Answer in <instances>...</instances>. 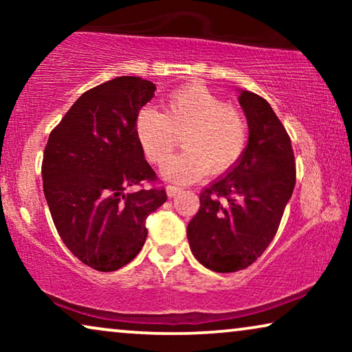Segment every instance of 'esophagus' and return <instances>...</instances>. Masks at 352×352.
<instances>
[{
	"label": "esophagus",
	"instance_id": "obj_1",
	"mask_svg": "<svg viewBox=\"0 0 352 352\" xmlns=\"http://www.w3.org/2000/svg\"><path fill=\"white\" fill-rule=\"evenodd\" d=\"M179 192H181V187H177V186H166L168 197H175L176 194H179Z\"/></svg>",
	"mask_w": 352,
	"mask_h": 352
}]
</instances>
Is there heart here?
Listing matches in <instances>:
<instances>
[{
	"label": "heart",
	"mask_w": 352,
	"mask_h": 352,
	"mask_svg": "<svg viewBox=\"0 0 352 352\" xmlns=\"http://www.w3.org/2000/svg\"><path fill=\"white\" fill-rule=\"evenodd\" d=\"M136 136L146 157L163 165L185 134L186 151L162 170L170 181L190 182L206 171L219 175L240 160L247 146L248 123L242 110L200 85L168 96L165 112L144 107L136 117Z\"/></svg>",
	"instance_id": "obj_1"
}]
</instances>
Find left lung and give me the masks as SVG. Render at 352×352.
<instances>
[{
	"mask_svg": "<svg viewBox=\"0 0 352 352\" xmlns=\"http://www.w3.org/2000/svg\"><path fill=\"white\" fill-rule=\"evenodd\" d=\"M248 144L228 175L200 194V208L187 226L194 256L214 272H237L272 242L295 189L292 141L266 99L242 91Z\"/></svg>",
	"mask_w": 352,
	"mask_h": 352,
	"instance_id": "obj_1",
	"label": "left lung"
}]
</instances>
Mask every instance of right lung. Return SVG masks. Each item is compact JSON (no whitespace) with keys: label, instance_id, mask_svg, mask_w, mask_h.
<instances>
[{"label":"right lung","instance_id":"1","mask_svg":"<svg viewBox=\"0 0 352 352\" xmlns=\"http://www.w3.org/2000/svg\"><path fill=\"white\" fill-rule=\"evenodd\" d=\"M155 85L118 76L86 91L52 129L43 155V190L65 247L100 272L133 261L146 219L166 201L136 136V117ZM139 185L141 190L127 189Z\"/></svg>","mask_w":352,"mask_h":352}]
</instances>
